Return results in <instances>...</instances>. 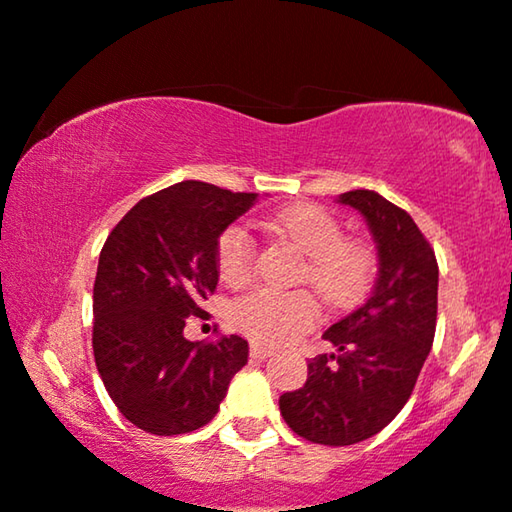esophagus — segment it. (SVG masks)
I'll list each match as a JSON object with an SVG mask.
<instances>
[{
  "label": "esophagus",
  "mask_w": 512,
  "mask_h": 512,
  "mask_svg": "<svg viewBox=\"0 0 512 512\" xmlns=\"http://www.w3.org/2000/svg\"><path fill=\"white\" fill-rule=\"evenodd\" d=\"M249 353H251V357H254V360H268V357L275 355V350L268 348V345L254 343V345H251V348H249Z\"/></svg>",
  "instance_id": "esophagus-1"
}]
</instances>
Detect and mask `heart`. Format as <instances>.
<instances>
[{
    "label": "heart",
    "instance_id": "b5f03b06",
    "mask_svg": "<svg viewBox=\"0 0 512 512\" xmlns=\"http://www.w3.org/2000/svg\"><path fill=\"white\" fill-rule=\"evenodd\" d=\"M305 254L298 280L310 284L327 308H345L367 291L374 275V249L357 237H343L341 223L327 209L296 204L270 221ZM254 240L242 225H230L216 247L218 275L225 284H244L254 270ZM230 320L258 343H284L310 329L315 301L305 291L254 289L232 303Z\"/></svg>",
    "mask_w": 512,
    "mask_h": 512
}]
</instances>
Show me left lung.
Returning a JSON list of instances; mask_svg holds the SVG:
<instances>
[{
    "mask_svg": "<svg viewBox=\"0 0 512 512\" xmlns=\"http://www.w3.org/2000/svg\"><path fill=\"white\" fill-rule=\"evenodd\" d=\"M338 202L360 211L378 249L367 301L324 331L336 353L308 362V381L280 397L287 426L303 440L345 447L381 433L407 404L433 348L437 261L407 211L374 190Z\"/></svg>",
    "mask_w": 512,
    "mask_h": 512,
    "instance_id": "left-lung-1",
    "label": "left lung"
}]
</instances>
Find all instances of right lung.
Instances as JSON below:
<instances>
[{
    "instance_id": "right-lung-1",
    "label": "right lung",
    "mask_w": 512,
    "mask_h": 512,
    "mask_svg": "<svg viewBox=\"0 0 512 512\" xmlns=\"http://www.w3.org/2000/svg\"><path fill=\"white\" fill-rule=\"evenodd\" d=\"M256 192L183 181L143 197L105 240L94 284V357L126 421L150 435L207 426L247 364L240 336L188 341L185 320L216 291L218 237Z\"/></svg>"
}]
</instances>
